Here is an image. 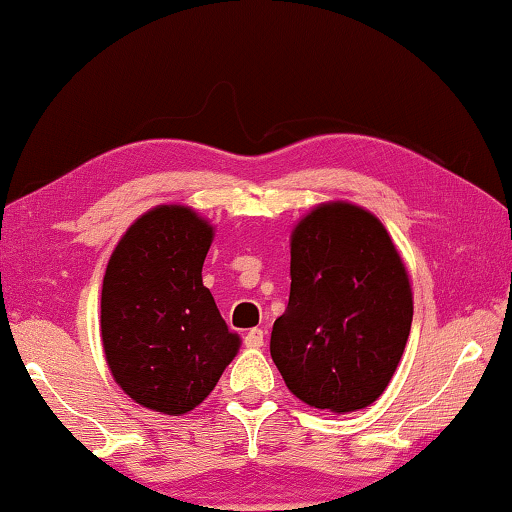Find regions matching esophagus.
Instances as JSON below:
<instances>
[{
    "instance_id": "esophagus-1",
    "label": "esophagus",
    "mask_w": 512,
    "mask_h": 512,
    "mask_svg": "<svg viewBox=\"0 0 512 512\" xmlns=\"http://www.w3.org/2000/svg\"><path fill=\"white\" fill-rule=\"evenodd\" d=\"M263 343H265V332H263L261 327L249 329V332L245 334V345H247V348H261Z\"/></svg>"
}]
</instances>
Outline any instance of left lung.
<instances>
[{
    "label": "left lung",
    "mask_w": 512,
    "mask_h": 512,
    "mask_svg": "<svg viewBox=\"0 0 512 512\" xmlns=\"http://www.w3.org/2000/svg\"><path fill=\"white\" fill-rule=\"evenodd\" d=\"M410 327V279L380 219L327 203L297 224L288 306L270 338L274 364L297 398L338 414L375 403Z\"/></svg>",
    "instance_id": "8db88e82"
}]
</instances>
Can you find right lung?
<instances>
[{
	"mask_svg": "<svg viewBox=\"0 0 512 512\" xmlns=\"http://www.w3.org/2000/svg\"><path fill=\"white\" fill-rule=\"evenodd\" d=\"M212 226L160 206L139 217L109 258L100 300L107 364L148 410L185 414L206 400L240 348L201 270Z\"/></svg>",
	"mask_w": 512,
	"mask_h": 512,
	"instance_id": "right-lung-1",
	"label": "right lung"
}]
</instances>
